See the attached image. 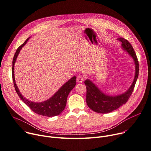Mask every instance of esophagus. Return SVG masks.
<instances>
[{
    "label": "esophagus",
    "instance_id": "1",
    "mask_svg": "<svg viewBox=\"0 0 151 151\" xmlns=\"http://www.w3.org/2000/svg\"><path fill=\"white\" fill-rule=\"evenodd\" d=\"M84 81V77L82 76H78L77 77V83H82Z\"/></svg>",
    "mask_w": 151,
    "mask_h": 151
}]
</instances>
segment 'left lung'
Masks as SVG:
<instances>
[{"label": "left lung", "instance_id": "left-lung-1", "mask_svg": "<svg viewBox=\"0 0 151 151\" xmlns=\"http://www.w3.org/2000/svg\"><path fill=\"white\" fill-rule=\"evenodd\" d=\"M118 40L122 42V48L128 52L133 59L135 63V76L130 88L124 93L110 96L103 93L91 81L87 79L85 81L86 86V103L88 107L95 112L98 113H108L111 112L125 104L130 97L139 76V66L136 54L131 44L124 38H119Z\"/></svg>", "mask_w": 151, "mask_h": 151}]
</instances>
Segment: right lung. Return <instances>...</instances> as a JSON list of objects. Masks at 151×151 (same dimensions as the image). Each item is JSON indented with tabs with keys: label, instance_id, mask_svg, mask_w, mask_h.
<instances>
[{
	"label": "right lung",
	"instance_id": "1",
	"mask_svg": "<svg viewBox=\"0 0 151 151\" xmlns=\"http://www.w3.org/2000/svg\"><path fill=\"white\" fill-rule=\"evenodd\" d=\"M28 38L25 42L22 44L17 50V51L14 56L12 60V75L14 88L17 93L18 94L22 101L35 113L47 117H53L60 114L64 110L66 104V99L69 93L74 88L76 85V77L74 76L65 84L53 95L51 98L46 100L45 101L41 103L32 102L25 98L22 93L20 92L19 88L15 83L14 77V64L16 59L20 52L22 48L26 44L29 40Z\"/></svg>",
	"mask_w": 151,
	"mask_h": 151
}]
</instances>
